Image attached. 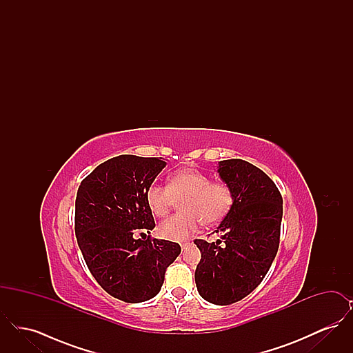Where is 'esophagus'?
Here are the masks:
<instances>
[{"mask_svg": "<svg viewBox=\"0 0 353 353\" xmlns=\"http://www.w3.org/2000/svg\"><path fill=\"white\" fill-rule=\"evenodd\" d=\"M188 246H189V243H183V245H181V249H183V250H185V249H186Z\"/></svg>", "mask_w": 353, "mask_h": 353, "instance_id": "34e87169", "label": "esophagus"}]
</instances>
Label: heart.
<instances>
[{
	"mask_svg": "<svg viewBox=\"0 0 353 353\" xmlns=\"http://www.w3.org/2000/svg\"><path fill=\"white\" fill-rule=\"evenodd\" d=\"M183 213L163 221L157 232L164 239L183 242L202 225H214L229 212L233 194L228 185L212 183L210 177L197 169L176 172L168 186L152 184L147 190V203L156 217H164L181 202Z\"/></svg>",
	"mask_w": 353,
	"mask_h": 353,
	"instance_id": "b5f03b06",
	"label": "heart"
}]
</instances>
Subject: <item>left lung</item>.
I'll use <instances>...</instances> for the list:
<instances>
[{
	"instance_id": "obj_1",
	"label": "left lung",
	"mask_w": 353,
	"mask_h": 353,
	"mask_svg": "<svg viewBox=\"0 0 353 353\" xmlns=\"http://www.w3.org/2000/svg\"><path fill=\"white\" fill-rule=\"evenodd\" d=\"M217 168L233 203L216 230L221 239L194 241L201 252L194 279L206 302L228 305L266 276L279 248L283 200L269 176L245 160H223Z\"/></svg>"
}]
</instances>
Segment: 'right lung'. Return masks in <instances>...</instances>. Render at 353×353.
Instances as JSON below:
<instances>
[{
    "instance_id": "right-lung-1",
    "label": "right lung",
    "mask_w": 353,
    "mask_h": 353,
    "mask_svg": "<svg viewBox=\"0 0 353 353\" xmlns=\"http://www.w3.org/2000/svg\"><path fill=\"white\" fill-rule=\"evenodd\" d=\"M165 165L161 157L117 156L94 169L77 193L75 234L85 265L123 302L154 298L181 252L176 242L136 238L154 228L147 190Z\"/></svg>"
}]
</instances>
